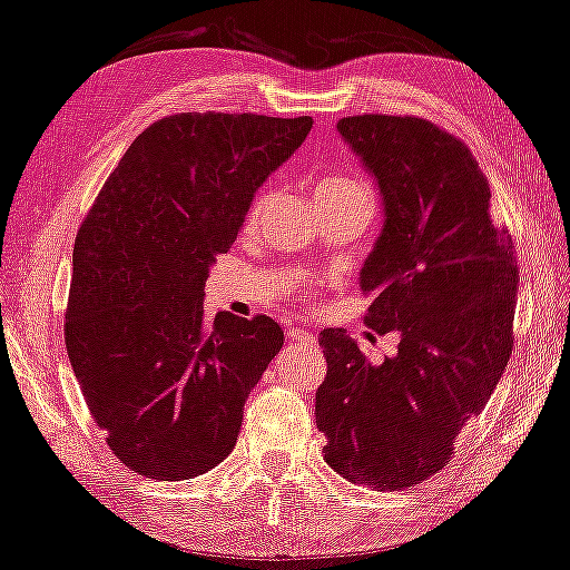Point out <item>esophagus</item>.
<instances>
[{
	"label": "esophagus",
	"mask_w": 570,
	"mask_h": 570,
	"mask_svg": "<svg viewBox=\"0 0 570 570\" xmlns=\"http://www.w3.org/2000/svg\"><path fill=\"white\" fill-rule=\"evenodd\" d=\"M316 337L306 330H301V326H293L291 332H287V342H298V345H311Z\"/></svg>",
	"instance_id": "1"
}]
</instances>
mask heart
<instances>
[{
	"label": "heart",
	"mask_w": 570,
	"mask_h": 570,
	"mask_svg": "<svg viewBox=\"0 0 570 570\" xmlns=\"http://www.w3.org/2000/svg\"><path fill=\"white\" fill-rule=\"evenodd\" d=\"M350 189H365V184L357 181V178H347V176H330L324 181H318L316 191H350ZM264 205H267V194H259L252 202V209H248V220H256L262 215Z\"/></svg>",
	"instance_id": "1"
}]
</instances>
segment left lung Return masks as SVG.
Listing matches in <instances>:
<instances>
[{"label":"left lung","mask_w":570,"mask_h":570,"mask_svg":"<svg viewBox=\"0 0 570 570\" xmlns=\"http://www.w3.org/2000/svg\"><path fill=\"white\" fill-rule=\"evenodd\" d=\"M340 137L376 181L384 223L365 256L368 322L400 337L365 361L345 330H324L316 428L334 472L376 490L412 488L451 462L511 355L519 269L490 217L478 160L431 121L347 116Z\"/></svg>","instance_id":"1"}]
</instances>
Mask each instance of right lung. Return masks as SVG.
<instances>
[{
    "instance_id": "add662e5",
    "label": "right lung",
    "mask_w": 570,
    "mask_h": 570,
    "mask_svg": "<svg viewBox=\"0 0 570 570\" xmlns=\"http://www.w3.org/2000/svg\"><path fill=\"white\" fill-rule=\"evenodd\" d=\"M311 124L213 111L155 121L77 233L67 355L108 446L139 474L199 478L236 446L285 334L269 316L207 322L205 283Z\"/></svg>"
}]
</instances>
